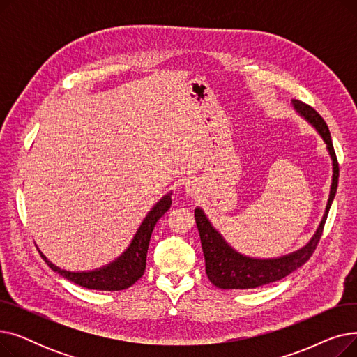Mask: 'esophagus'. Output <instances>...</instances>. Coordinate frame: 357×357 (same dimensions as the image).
<instances>
[{"instance_id": "obj_1", "label": "esophagus", "mask_w": 357, "mask_h": 357, "mask_svg": "<svg viewBox=\"0 0 357 357\" xmlns=\"http://www.w3.org/2000/svg\"><path fill=\"white\" fill-rule=\"evenodd\" d=\"M185 188H186V192H188L194 198H197L199 195V191H201L197 181H188L185 183Z\"/></svg>"}]
</instances>
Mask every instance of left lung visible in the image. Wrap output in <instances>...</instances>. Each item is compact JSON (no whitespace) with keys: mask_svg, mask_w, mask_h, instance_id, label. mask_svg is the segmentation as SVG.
Returning <instances> with one entry per match:
<instances>
[{"mask_svg":"<svg viewBox=\"0 0 357 357\" xmlns=\"http://www.w3.org/2000/svg\"><path fill=\"white\" fill-rule=\"evenodd\" d=\"M292 105L298 114L304 117L318 131V135L323 137L324 143L327 144L328 155L333 160V179L323 220L304 248L275 259H256L234 250L213 227V224L208 221L205 213L197 207L195 221L205 259V272H207L210 282L217 288L252 289L282 279L305 264L321 238L324 222L337 191V183H339V163H337L330 130L323 117L312 107L304 104L303 101L292 100Z\"/></svg>","mask_w":357,"mask_h":357,"instance_id":"1","label":"left lung"}]
</instances>
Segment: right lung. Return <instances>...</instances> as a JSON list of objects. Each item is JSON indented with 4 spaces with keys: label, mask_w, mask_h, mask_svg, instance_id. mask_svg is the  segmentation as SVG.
I'll list each match as a JSON object with an SVG mask.
<instances>
[{
    "label": "right lung",
    "mask_w": 357,
    "mask_h": 357,
    "mask_svg": "<svg viewBox=\"0 0 357 357\" xmlns=\"http://www.w3.org/2000/svg\"><path fill=\"white\" fill-rule=\"evenodd\" d=\"M172 192L166 194L156 202L155 207L147 213L137 233L131 240L130 246L126 252L117 257L114 261H111L107 266L100 269H93L88 272H69L59 266H56L52 261L39 250L43 260L49 265V268L54 272H58L61 276L66 278L70 282L84 287L86 289H98V291H121L127 289L143 276L146 269V256L149 249V241L155 224L158 220L171 208ZM39 249V248H37Z\"/></svg>",
    "instance_id": "obj_1"
}]
</instances>
